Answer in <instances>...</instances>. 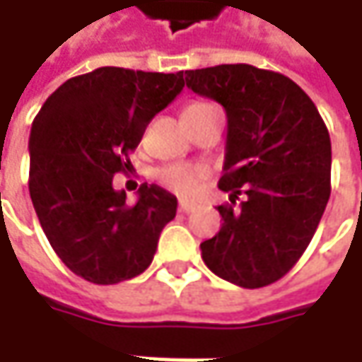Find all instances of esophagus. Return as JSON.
<instances>
[{
    "mask_svg": "<svg viewBox=\"0 0 362 362\" xmlns=\"http://www.w3.org/2000/svg\"><path fill=\"white\" fill-rule=\"evenodd\" d=\"M193 209H195V205H193V203H187V202L179 203V211H181V214H191Z\"/></svg>",
    "mask_w": 362,
    "mask_h": 362,
    "instance_id": "obj_1",
    "label": "esophagus"
}]
</instances>
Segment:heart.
<instances>
[{
	"label": "heart",
	"instance_id": "1",
	"mask_svg": "<svg viewBox=\"0 0 362 362\" xmlns=\"http://www.w3.org/2000/svg\"><path fill=\"white\" fill-rule=\"evenodd\" d=\"M199 105L202 103H195V105H189L187 108ZM207 177H209V171H207V167H202V165H195V167L193 165H173V167H167L160 171L159 181L169 191H173L181 197H195L202 191Z\"/></svg>",
	"mask_w": 362,
	"mask_h": 362
}]
</instances>
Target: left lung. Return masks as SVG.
I'll list each match as a JSON object with an SVG mask.
<instances>
[{"instance_id": "1", "label": "left lung", "mask_w": 362, "mask_h": 362, "mask_svg": "<svg viewBox=\"0 0 362 362\" xmlns=\"http://www.w3.org/2000/svg\"><path fill=\"white\" fill-rule=\"evenodd\" d=\"M187 88L226 108L228 141L219 189L221 230L202 243L205 266L242 288L292 270L330 197V136L308 94L250 64L185 70ZM243 194L238 210L233 209Z\"/></svg>"}]
</instances>
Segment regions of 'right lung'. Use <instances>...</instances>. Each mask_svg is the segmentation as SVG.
Wrapping results in <instances>:
<instances>
[{"label":"right lung","mask_w":362,"mask_h":362,"mask_svg":"<svg viewBox=\"0 0 362 362\" xmlns=\"http://www.w3.org/2000/svg\"><path fill=\"white\" fill-rule=\"evenodd\" d=\"M183 72L160 74L117 66L66 80L40 108L30 132V197L49 245L76 276L119 284L143 274L177 197L139 187L134 205L115 175L146 124L183 90Z\"/></svg>","instance_id":"1"}]
</instances>
